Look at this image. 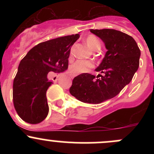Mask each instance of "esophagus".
Returning a JSON list of instances; mask_svg holds the SVG:
<instances>
[{
    "label": "esophagus",
    "mask_w": 154,
    "mask_h": 154,
    "mask_svg": "<svg viewBox=\"0 0 154 154\" xmlns=\"http://www.w3.org/2000/svg\"><path fill=\"white\" fill-rule=\"evenodd\" d=\"M70 77H74V74H70Z\"/></svg>",
    "instance_id": "34e87169"
}]
</instances>
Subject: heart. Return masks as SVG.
Instances as JSON below:
<instances>
[{
    "mask_svg": "<svg viewBox=\"0 0 154 154\" xmlns=\"http://www.w3.org/2000/svg\"><path fill=\"white\" fill-rule=\"evenodd\" d=\"M85 42L88 47L94 51H97L100 48V43L98 38L94 35H88L85 39ZM71 55H72V49L71 51ZM93 67H94V64L91 61L78 60V61L75 62L74 64L71 65L70 69H71V72L73 74H79L88 72Z\"/></svg>",
    "mask_w": 154,
    "mask_h": 154,
    "instance_id": "heart-1",
    "label": "heart"
}]
</instances>
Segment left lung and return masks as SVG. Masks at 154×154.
Here are the masks:
<instances>
[{
	"label": "left lung",
	"instance_id": "1",
	"mask_svg": "<svg viewBox=\"0 0 154 154\" xmlns=\"http://www.w3.org/2000/svg\"><path fill=\"white\" fill-rule=\"evenodd\" d=\"M104 42V58L95 69L97 77L83 73L74 78L69 91L80 101L100 103L116 97L130 83L139 66L141 51L134 38L113 29H90Z\"/></svg>",
	"mask_w": 154,
	"mask_h": 154
}]
</instances>
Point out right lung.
Instances as JSON below:
<instances>
[{
  "instance_id": "1",
  "label": "right lung",
  "mask_w": 154,
  "mask_h": 154,
  "mask_svg": "<svg viewBox=\"0 0 154 154\" xmlns=\"http://www.w3.org/2000/svg\"><path fill=\"white\" fill-rule=\"evenodd\" d=\"M79 37L75 34L41 42L21 60L14 78L12 97L14 107L23 121L35 125L47 117L46 91L52 84L48 78L49 72L67 69L71 48Z\"/></svg>"
}]
</instances>
